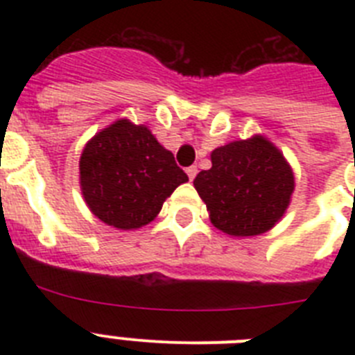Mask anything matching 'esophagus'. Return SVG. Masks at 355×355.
Masks as SVG:
<instances>
[{
    "instance_id": "obj_1",
    "label": "esophagus",
    "mask_w": 355,
    "mask_h": 355,
    "mask_svg": "<svg viewBox=\"0 0 355 355\" xmlns=\"http://www.w3.org/2000/svg\"><path fill=\"white\" fill-rule=\"evenodd\" d=\"M187 174H188V180H190V181L196 180V175H197V167H196V165H192V167H188L187 168Z\"/></svg>"
}]
</instances>
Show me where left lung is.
<instances>
[{"label":"left lung","mask_w":355,"mask_h":355,"mask_svg":"<svg viewBox=\"0 0 355 355\" xmlns=\"http://www.w3.org/2000/svg\"><path fill=\"white\" fill-rule=\"evenodd\" d=\"M209 220L234 238L270 231L286 213L295 175L284 155L263 135L211 150V168L193 180Z\"/></svg>","instance_id":"obj_1"}]
</instances>
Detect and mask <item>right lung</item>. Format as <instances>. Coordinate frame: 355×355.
I'll use <instances>...</instances> for the list:
<instances>
[{
	"label": "right lung",
	"instance_id": "obj_1",
	"mask_svg": "<svg viewBox=\"0 0 355 355\" xmlns=\"http://www.w3.org/2000/svg\"><path fill=\"white\" fill-rule=\"evenodd\" d=\"M188 175L144 124L119 119L85 144L80 158L83 199L101 222L131 231L156 218Z\"/></svg>",
	"mask_w": 355,
	"mask_h": 355
}]
</instances>
